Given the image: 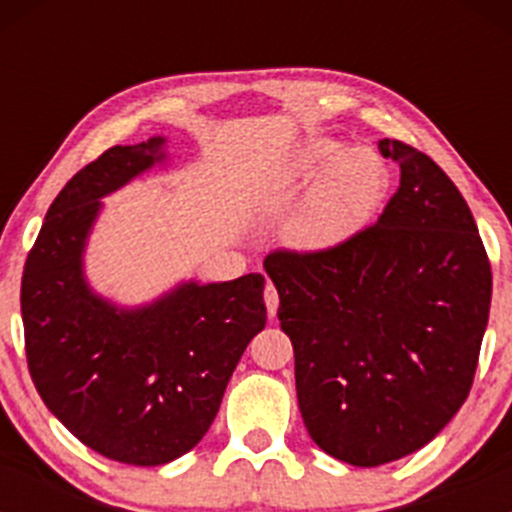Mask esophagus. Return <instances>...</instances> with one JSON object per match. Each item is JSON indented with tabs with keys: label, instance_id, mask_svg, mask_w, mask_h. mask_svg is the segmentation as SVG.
<instances>
[{
	"label": "esophagus",
	"instance_id": "1",
	"mask_svg": "<svg viewBox=\"0 0 512 512\" xmlns=\"http://www.w3.org/2000/svg\"><path fill=\"white\" fill-rule=\"evenodd\" d=\"M265 304H267V314H270V317H275L277 307H280V294H277L275 285H270V282H267V287H265Z\"/></svg>",
	"mask_w": 512,
	"mask_h": 512
}]
</instances>
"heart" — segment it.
Segmentation results:
<instances>
[{
  "label": "heart",
  "instance_id": "heart-1",
  "mask_svg": "<svg viewBox=\"0 0 512 512\" xmlns=\"http://www.w3.org/2000/svg\"><path fill=\"white\" fill-rule=\"evenodd\" d=\"M319 180L289 223L294 245L309 252L342 247L364 230L389 185L384 160L371 148L344 146L332 138L309 141L299 158V178Z\"/></svg>",
  "mask_w": 512,
  "mask_h": 512
}]
</instances>
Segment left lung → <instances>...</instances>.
Instances as JSON below:
<instances>
[{
	"label": "left lung",
	"instance_id": "1",
	"mask_svg": "<svg viewBox=\"0 0 512 512\" xmlns=\"http://www.w3.org/2000/svg\"><path fill=\"white\" fill-rule=\"evenodd\" d=\"M379 151L401 183L374 225L337 250L265 257L304 426L324 453L361 468L409 456L456 416L493 292L453 180L401 141L384 138Z\"/></svg>",
	"mask_w": 512,
	"mask_h": 512
}]
</instances>
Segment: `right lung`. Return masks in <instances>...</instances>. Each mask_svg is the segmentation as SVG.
<instances>
[{"mask_svg":"<svg viewBox=\"0 0 512 512\" xmlns=\"http://www.w3.org/2000/svg\"><path fill=\"white\" fill-rule=\"evenodd\" d=\"M165 138L113 146L64 185L22 275L24 347L41 401L84 446L163 466L198 446L237 361L265 329V277L183 282L121 309L91 292L84 247L103 195L165 160Z\"/></svg>","mask_w":512,"mask_h":512,"instance_id":"add662e5","label":"right lung"}]
</instances>
